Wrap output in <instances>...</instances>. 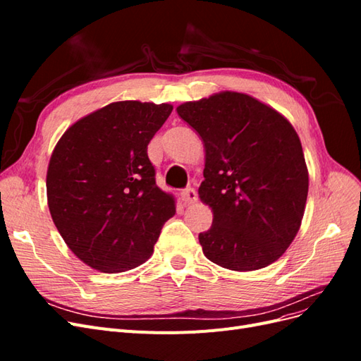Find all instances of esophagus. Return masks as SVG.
<instances>
[{"label":"esophagus","instance_id":"34e87169","mask_svg":"<svg viewBox=\"0 0 361 361\" xmlns=\"http://www.w3.org/2000/svg\"><path fill=\"white\" fill-rule=\"evenodd\" d=\"M180 199L185 204H192L197 202V192L194 191V188H187L180 192Z\"/></svg>","mask_w":361,"mask_h":361}]
</instances>
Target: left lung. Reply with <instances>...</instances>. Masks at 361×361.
Segmentation results:
<instances>
[{
  "label": "left lung",
  "mask_w": 361,
  "mask_h": 361,
  "mask_svg": "<svg viewBox=\"0 0 361 361\" xmlns=\"http://www.w3.org/2000/svg\"><path fill=\"white\" fill-rule=\"evenodd\" d=\"M178 114L202 137L200 200L212 207L203 255L232 271L276 262L297 236L309 192L301 141L274 108L238 92L185 102Z\"/></svg>",
  "instance_id": "1"
}]
</instances>
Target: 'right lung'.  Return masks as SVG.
<instances>
[{
    "instance_id": "obj_1",
    "label": "right lung",
    "mask_w": 361,
    "mask_h": 361,
    "mask_svg": "<svg viewBox=\"0 0 361 361\" xmlns=\"http://www.w3.org/2000/svg\"><path fill=\"white\" fill-rule=\"evenodd\" d=\"M171 110L170 104L113 102L75 122L52 152L47 173L52 221L93 269L116 274L145 264L176 212L147 157Z\"/></svg>"
}]
</instances>
